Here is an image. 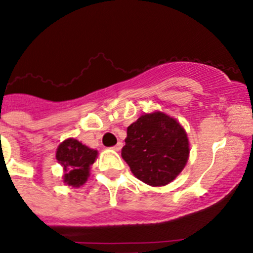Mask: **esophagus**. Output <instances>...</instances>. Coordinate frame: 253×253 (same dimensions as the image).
I'll return each instance as SVG.
<instances>
[{"label":"esophagus","mask_w":253,"mask_h":253,"mask_svg":"<svg viewBox=\"0 0 253 253\" xmlns=\"http://www.w3.org/2000/svg\"><path fill=\"white\" fill-rule=\"evenodd\" d=\"M122 146H123V144H122V142H118L117 145H114L113 150H116V151H119V150L122 149Z\"/></svg>","instance_id":"34e87169"}]
</instances>
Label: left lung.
Wrapping results in <instances>:
<instances>
[{"mask_svg":"<svg viewBox=\"0 0 253 253\" xmlns=\"http://www.w3.org/2000/svg\"><path fill=\"white\" fill-rule=\"evenodd\" d=\"M189 141L174 118L162 113L142 114L126 130L122 157L137 179L152 187L166 186L186 166Z\"/></svg>","mask_w":253,"mask_h":253,"instance_id":"1","label":"left lung"}]
</instances>
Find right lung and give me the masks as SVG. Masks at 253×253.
<instances>
[{
  "mask_svg": "<svg viewBox=\"0 0 253 253\" xmlns=\"http://www.w3.org/2000/svg\"><path fill=\"white\" fill-rule=\"evenodd\" d=\"M97 155V150L89 149L79 140L72 137L64 140L56 150V160L64 167V183L72 187L86 183Z\"/></svg>",
  "mask_w": 253,
  "mask_h": 253,
  "instance_id": "obj_1",
  "label": "right lung"
}]
</instances>
